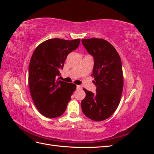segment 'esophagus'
<instances>
[{
  "mask_svg": "<svg viewBox=\"0 0 154 154\" xmlns=\"http://www.w3.org/2000/svg\"><path fill=\"white\" fill-rule=\"evenodd\" d=\"M82 85H76V89L80 90V89H82Z\"/></svg>",
  "mask_w": 154,
  "mask_h": 154,
  "instance_id": "esophagus-1",
  "label": "esophagus"
}]
</instances>
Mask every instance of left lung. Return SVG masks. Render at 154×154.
<instances>
[{"mask_svg": "<svg viewBox=\"0 0 154 154\" xmlns=\"http://www.w3.org/2000/svg\"><path fill=\"white\" fill-rule=\"evenodd\" d=\"M83 45L94 60L92 76L95 94L83 88L86 96L82 110L87 118L101 122L114 114L119 104L123 88L122 60L114 46L104 39H82Z\"/></svg>", "mask_w": 154, "mask_h": 154, "instance_id": "left-lung-1", "label": "left lung"}]
</instances>
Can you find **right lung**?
Masks as SVG:
<instances>
[{"label": "right lung", "mask_w": 154, "mask_h": 154, "mask_svg": "<svg viewBox=\"0 0 154 154\" xmlns=\"http://www.w3.org/2000/svg\"><path fill=\"white\" fill-rule=\"evenodd\" d=\"M80 39L53 38L34 51L29 66V86L32 100L43 116L54 118L66 111L76 85L57 80L67 55L75 50Z\"/></svg>", "instance_id": "obj_1"}]
</instances>
